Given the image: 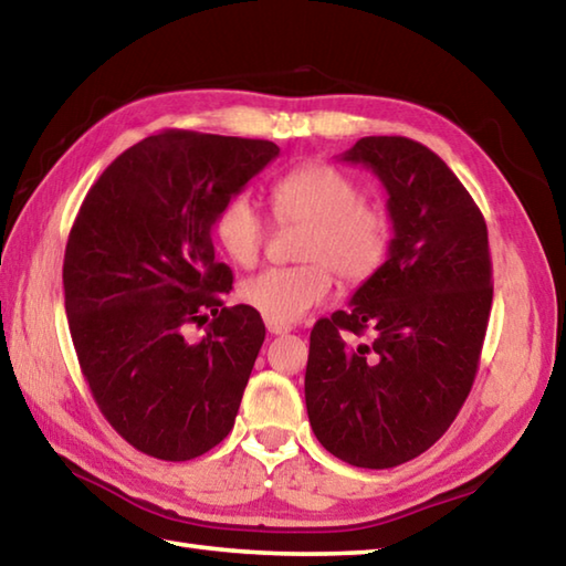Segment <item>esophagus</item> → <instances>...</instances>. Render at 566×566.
<instances>
[{
    "instance_id": "esophagus-1",
    "label": "esophagus",
    "mask_w": 566,
    "mask_h": 566,
    "mask_svg": "<svg viewBox=\"0 0 566 566\" xmlns=\"http://www.w3.org/2000/svg\"><path fill=\"white\" fill-rule=\"evenodd\" d=\"M266 332L274 334V336H282V334H290L292 326L286 324H276V322H266Z\"/></svg>"
}]
</instances>
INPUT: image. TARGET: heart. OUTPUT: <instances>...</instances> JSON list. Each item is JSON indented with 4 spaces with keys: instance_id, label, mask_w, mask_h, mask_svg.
Instances as JSON below:
<instances>
[{
    "instance_id": "obj_1",
    "label": "heart",
    "mask_w": 566,
    "mask_h": 566,
    "mask_svg": "<svg viewBox=\"0 0 566 566\" xmlns=\"http://www.w3.org/2000/svg\"><path fill=\"white\" fill-rule=\"evenodd\" d=\"M274 218L306 224L302 264L272 266L242 284L244 304L266 322L294 324L332 292L334 274L348 284L366 282L384 264L390 244L388 212L364 198L361 185L326 163H310L274 182ZM270 232L250 192H234L214 218V238L232 262L252 266Z\"/></svg>"
}]
</instances>
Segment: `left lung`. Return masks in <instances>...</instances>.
Here are the masks:
<instances>
[{"mask_svg":"<svg viewBox=\"0 0 566 566\" xmlns=\"http://www.w3.org/2000/svg\"><path fill=\"white\" fill-rule=\"evenodd\" d=\"M342 160L381 180L394 240L348 310L314 324L304 398L328 453L384 470L426 453L475 381L492 306L488 224L455 172L416 140L368 136ZM364 331L371 345L347 342Z\"/></svg>","mask_w":566,"mask_h":566,"instance_id":"8db88e82","label":"left lung"}]
</instances>
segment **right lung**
<instances>
[{"mask_svg":"<svg viewBox=\"0 0 566 566\" xmlns=\"http://www.w3.org/2000/svg\"><path fill=\"white\" fill-rule=\"evenodd\" d=\"M276 156L272 140L166 130L120 153L81 205L64 256L71 338L101 413L140 453L192 460L234 426L264 324L222 306L232 272L212 228ZM208 308L209 334L188 343Z\"/></svg>","mask_w":566,"mask_h":566,"instance_id":"obj_1","label":"right lung"}]
</instances>
